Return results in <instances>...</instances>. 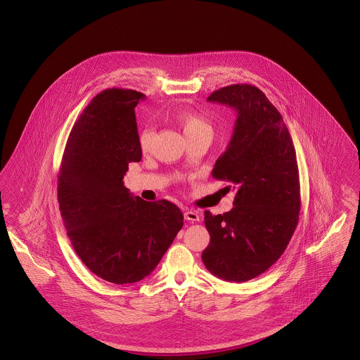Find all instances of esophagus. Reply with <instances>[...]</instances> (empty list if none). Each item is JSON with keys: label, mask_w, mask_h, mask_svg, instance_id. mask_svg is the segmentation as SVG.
<instances>
[{"label": "esophagus", "mask_w": 360, "mask_h": 360, "mask_svg": "<svg viewBox=\"0 0 360 360\" xmlns=\"http://www.w3.org/2000/svg\"><path fill=\"white\" fill-rule=\"evenodd\" d=\"M184 217H186V220H188V221H191V223H195V221H200V213L197 212V210H186L184 212Z\"/></svg>", "instance_id": "obj_1"}]
</instances>
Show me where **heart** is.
Instances as JSON below:
<instances>
[{
    "mask_svg": "<svg viewBox=\"0 0 360 360\" xmlns=\"http://www.w3.org/2000/svg\"><path fill=\"white\" fill-rule=\"evenodd\" d=\"M174 120L183 130L186 139H190V137L198 136V134H210L212 133V127H210L209 122L198 113H194L190 110H180L174 115ZM153 139H154L153 129L141 130L140 136H139L140 148L143 151L150 150V147L153 144Z\"/></svg>",
    "mask_w": 360,
    "mask_h": 360,
    "instance_id": "1",
    "label": "heart"
}]
</instances>
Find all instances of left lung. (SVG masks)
<instances>
[{
	"label": "left lung",
	"mask_w": 360,
	"mask_h": 360,
	"mask_svg": "<svg viewBox=\"0 0 360 360\" xmlns=\"http://www.w3.org/2000/svg\"><path fill=\"white\" fill-rule=\"evenodd\" d=\"M207 101L237 110L233 137L212 170L237 194L230 212L213 216L205 210L210 241L202 262L216 277L244 283L277 262L297 229V154L283 116L255 86L231 84L213 91Z\"/></svg>",
	"instance_id": "1"
}]
</instances>
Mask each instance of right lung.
<instances>
[{
  "instance_id": "add662e5",
  "label": "right lung",
  "mask_w": 360,
  "mask_h": 360,
  "mask_svg": "<svg viewBox=\"0 0 360 360\" xmlns=\"http://www.w3.org/2000/svg\"><path fill=\"white\" fill-rule=\"evenodd\" d=\"M144 94L106 89L69 134L58 176V202L73 250L113 284L151 274L183 227L181 210L143 201L123 186L130 162L141 160L134 108Z\"/></svg>"
}]
</instances>
